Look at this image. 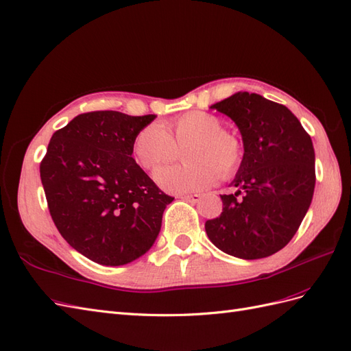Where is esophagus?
<instances>
[{"label": "esophagus", "instance_id": "esophagus-1", "mask_svg": "<svg viewBox=\"0 0 351 351\" xmlns=\"http://www.w3.org/2000/svg\"><path fill=\"white\" fill-rule=\"evenodd\" d=\"M178 197L183 199V201L196 204V202L199 201V199H201V195H197V193H195V195H182V196H178Z\"/></svg>", "mask_w": 351, "mask_h": 351}]
</instances>
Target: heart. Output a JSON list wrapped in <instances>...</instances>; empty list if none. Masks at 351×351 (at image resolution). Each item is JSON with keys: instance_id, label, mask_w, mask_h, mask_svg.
Returning a JSON list of instances; mask_svg holds the SVG:
<instances>
[{"instance_id": "1", "label": "heart", "mask_w": 351, "mask_h": 351, "mask_svg": "<svg viewBox=\"0 0 351 351\" xmlns=\"http://www.w3.org/2000/svg\"><path fill=\"white\" fill-rule=\"evenodd\" d=\"M219 117L202 110L183 113L162 125L149 124L132 138V156L147 173L173 162L184 149L186 162L160 169L156 183L168 192L186 193L210 187L217 177L229 178L238 171L243 146L232 132L221 130Z\"/></svg>"}]
</instances>
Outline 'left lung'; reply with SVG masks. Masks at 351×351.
<instances>
[{"label":"left lung","instance_id":"8db88e82","mask_svg":"<svg viewBox=\"0 0 351 351\" xmlns=\"http://www.w3.org/2000/svg\"><path fill=\"white\" fill-rule=\"evenodd\" d=\"M211 109L230 117L243 140V159L221 195L223 213L205 223L223 252L257 260L280 251L297 233L315 192V149L297 117L255 93H236Z\"/></svg>","mask_w":351,"mask_h":351}]
</instances>
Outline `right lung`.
<instances>
[{
	"label": "right lung",
	"instance_id": "obj_1",
	"mask_svg": "<svg viewBox=\"0 0 351 351\" xmlns=\"http://www.w3.org/2000/svg\"><path fill=\"white\" fill-rule=\"evenodd\" d=\"M155 115L81 113L53 134L40 174L51 219L73 250L122 266L150 250L173 196L132 159V138Z\"/></svg>",
	"mask_w": 351,
	"mask_h": 351
}]
</instances>
